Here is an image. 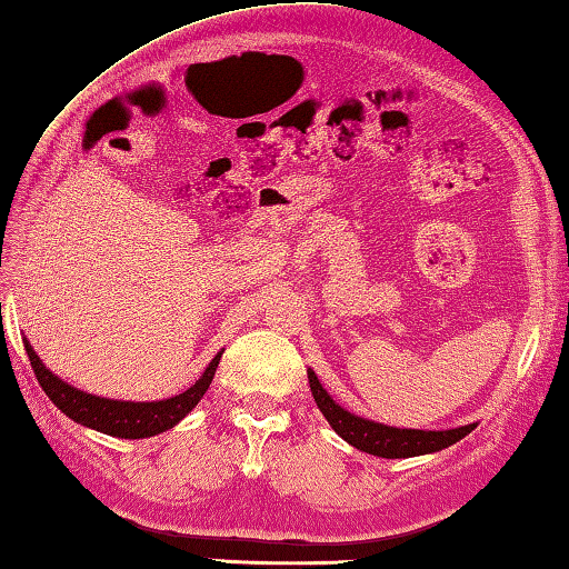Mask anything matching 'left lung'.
<instances>
[{
  "label": "left lung",
  "instance_id": "left-lung-1",
  "mask_svg": "<svg viewBox=\"0 0 569 569\" xmlns=\"http://www.w3.org/2000/svg\"><path fill=\"white\" fill-rule=\"evenodd\" d=\"M308 383H311V392L318 402L320 412L330 422L340 438L348 446H353L370 456L378 458H416L428 456V452H438L442 448L456 446L468 432L478 428V422L470 426H460L452 430H412V428H390L383 422L366 420L360 416H353L346 408H340L338 402L328 396V390L318 383V378L311 368H308Z\"/></svg>",
  "mask_w": 569,
  "mask_h": 569
}]
</instances>
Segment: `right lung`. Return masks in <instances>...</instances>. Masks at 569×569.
Masks as SVG:
<instances>
[{"label":"right lung","instance_id":"add662e5","mask_svg":"<svg viewBox=\"0 0 569 569\" xmlns=\"http://www.w3.org/2000/svg\"><path fill=\"white\" fill-rule=\"evenodd\" d=\"M24 348L41 390L47 392L49 400L54 402L67 418L91 430L107 432V436H113V438H129V440L159 436V432L173 428L179 420L189 416V412L199 406L203 392L209 390L223 353V350L221 353H216L209 368L203 370V376L196 380L189 390L179 392V396L167 398V400H153V402H131V400L99 398V396H91L87 390H79L74 386L64 383V380L57 378L44 363H41L32 343H29L27 338H24Z\"/></svg>","mask_w":569,"mask_h":569}]
</instances>
